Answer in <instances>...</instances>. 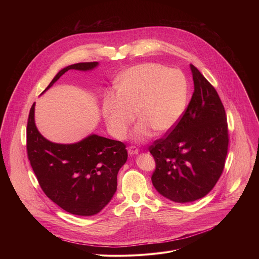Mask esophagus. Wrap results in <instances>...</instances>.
<instances>
[{
  "label": "esophagus",
  "instance_id": "1",
  "mask_svg": "<svg viewBox=\"0 0 259 259\" xmlns=\"http://www.w3.org/2000/svg\"><path fill=\"white\" fill-rule=\"evenodd\" d=\"M139 153V151H138V149L136 146H129L128 147V154L130 155V156H135V155H137Z\"/></svg>",
  "mask_w": 259,
  "mask_h": 259
}]
</instances>
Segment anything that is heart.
Wrapping results in <instances>:
<instances>
[{"label":"heart","mask_w":259,"mask_h":259,"mask_svg":"<svg viewBox=\"0 0 259 259\" xmlns=\"http://www.w3.org/2000/svg\"><path fill=\"white\" fill-rule=\"evenodd\" d=\"M189 103V83L178 69L159 63H142L125 70L118 92L107 95L102 103V116L114 137H125L135 118L140 120L132 139L143 142L153 130L169 132L179 122Z\"/></svg>","instance_id":"1"}]
</instances>
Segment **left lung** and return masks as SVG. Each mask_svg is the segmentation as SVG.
<instances>
[{"label": "left lung", "instance_id": "obj_1", "mask_svg": "<svg viewBox=\"0 0 259 259\" xmlns=\"http://www.w3.org/2000/svg\"><path fill=\"white\" fill-rule=\"evenodd\" d=\"M190 66L195 91L188 108L170 133L150 146L156 161L153 186L176 203L197 201L214 188L229 145L223 102L199 69Z\"/></svg>", "mask_w": 259, "mask_h": 259}]
</instances>
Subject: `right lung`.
Returning <instances> with one entry per match:
<instances>
[{
    "label": "right lung",
    "mask_w": 259,
    "mask_h": 259,
    "mask_svg": "<svg viewBox=\"0 0 259 259\" xmlns=\"http://www.w3.org/2000/svg\"><path fill=\"white\" fill-rule=\"evenodd\" d=\"M98 64L80 62L62 68L44 92L67 70L88 71ZM34 104L27 121L26 149L42 190L70 214L92 216L99 213L117 191L118 172L128 158L126 145L97 134H90L75 143L52 142L35 126Z\"/></svg>",
    "instance_id": "obj_1"
}]
</instances>
